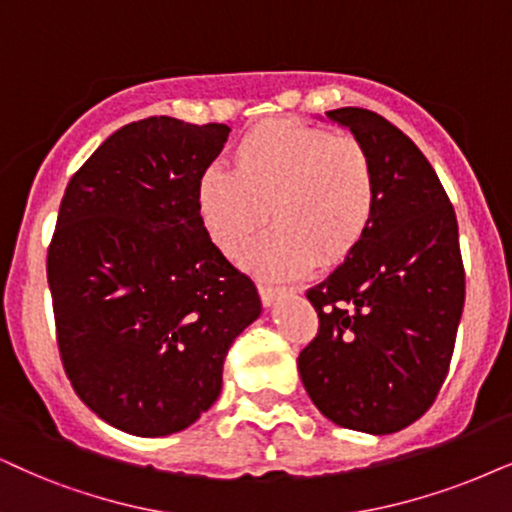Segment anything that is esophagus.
Masks as SVG:
<instances>
[{
  "instance_id": "esophagus-1",
  "label": "esophagus",
  "mask_w": 512,
  "mask_h": 512,
  "mask_svg": "<svg viewBox=\"0 0 512 512\" xmlns=\"http://www.w3.org/2000/svg\"><path fill=\"white\" fill-rule=\"evenodd\" d=\"M286 293H293V288H281V286H260V297L262 302L271 307V302L276 300L278 295H286Z\"/></svg>"
}]
</instances>
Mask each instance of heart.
Instances as JSON below:
<instances>
[{"label":"heart","mask_w":512,"mask_h":512,"mask_svg":"<svg viewBox=\"0 0 512 512\" xmlns=\"http://www.w3.org/2000/svg\"><path fill=\"white\" fill-rule=\"evenodd\" d=\"M231 167L198 181V212L224 255H241L269 212L274 226L252 245L262 276H297L347 260L371 229L378 177L371 153L352 134L269 122L250 129Z\"/></svg>","instance_id":"obj_1"}]
</instances>
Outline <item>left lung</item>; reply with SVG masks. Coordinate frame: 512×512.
I'll list each match as a JSON object with an SVG mask.
<instances>
[{"label": "left lung", "instance_id": "left-lung-1", "mask_svg": "<svg viewBox=\"0 0 512 512\" xmlns=\"http://www.w3.org/2000/svg\"><path fill=\"white\" fill-rule=\"evenodd\" d=\"M328 118L371 153L378 208L359 248L307 290L319 333L297 368L328 420L368 435L416 423L444 385L465 302L454 205L420 148L383 115Z\"/></svg>", "mask_w": 512, "mask_h": 512}]
</instances>
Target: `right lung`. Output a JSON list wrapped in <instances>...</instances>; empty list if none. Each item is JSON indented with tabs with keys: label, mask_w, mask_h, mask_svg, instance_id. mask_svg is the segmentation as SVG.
Returning <instances> with one entry per match:
<instances>
[{
	"label": "right lung",
	"mask_w": 512,
	"mask_h": 512,
	"mask_svg": "<svg viewBox=\"0 0 512 512\" xmlns=\"http://www.w3.org/2000/svg\"><path fill=\"white\" fill-rule=\"evenodd\" d=\"M231 129L129 122L68 181L47 252L63 368L101 420L137 437L189 428L222 392L231 342L262 312L210 241L198 181Z\"/></svg>",
	"instance_id": "right-lung-1"
}]
</instances>
